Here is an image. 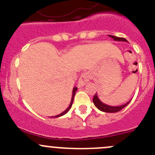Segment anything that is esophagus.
Listing matches in <instances>:
<instances>
[{"label": "esophagus", "instance_id": "obj_1", "mask_svg": "<svg viewBox=\"0 0 155 155\" xmlns=\"http://www.w3.org/2000/svg\"><path fill=\"white\" fill-rule=\"evenodd\" d=\"M90 75H89L88 73H83L81 74L80 77H79V82H78V87H83L85 84L87 83V82L90 79Z\"/></svg>", "mask_w": 155, "mask_h": 155}]
</instances>
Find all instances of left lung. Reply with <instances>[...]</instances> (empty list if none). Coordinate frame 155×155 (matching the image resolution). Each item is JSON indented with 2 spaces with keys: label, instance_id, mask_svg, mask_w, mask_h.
Segmentation results:
<instances>
[{
  "label": "left lung",
  "instance_id": "1",
  "mask_svg": "<svg viewBox=\"0 0 155 155\" xmlns=\"http://www.w3.org/2000/svg\"><path fill=\"white\" fill-rule=\"evenodd\" d=\"M109 37L113 39L115 41H124V42H127V40L126 39L122 38V37H115V36H112V35H109ZM131 100H130L127 103L124 105H121V106H118V107H112V106H109L107 104H104L101 100L98 98L97 94H95L93 98V103L95 105V107L97 108L99 110L102 111V112H111V113H114V112H119L121 111V109H124L126 106H127V104L130 102Z\"/></svg>",
  "mask_w": 155,
  "mask_h": 155
}]
</instances>
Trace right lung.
Here are the masks:
<instances>
[{"label": "right lung", "instance_id": "right-lung-1", "mask_svg": "<svg viewBox=\"0 0 155 155\" xmlns=\"http://www.w3.org/2000/svg\"><path fill=\"white\" fill-rule=\"evenodd\" d=\"M76 91H77V87H73V94H72L71 101H70V105H69V107H68V109H67L66 110H64V111L63 112H61V114H59V115H55V116H52V117H51V118H53V117H54V118H58V117L62 116V115H65V114H66L67 112H68V111L70 110V108H71V107H72V104H73V99H74V96H75V94H76Z\"/></svg>", "mask_w": 155, "mask_h": 155}]
</instances>
